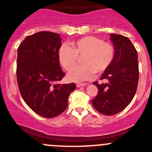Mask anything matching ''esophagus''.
<instances>
[{"label":"esophagus","instance_id":"esophagus-1","mask_svg":"<svg viewBox=\"0 0 152 152\" xmlns=\"http://www.w3.org/2000/svg\"><path fill=\"white\" fill-rule=\"evenodd\" d=\"M85 85H87L86 83H77L76 84V86H77L78 88H79V87H82V86H85Z\"/></svg>","mask_w":152,"mask_h":152}]
</instances>
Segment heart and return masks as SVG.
Returning <instances> with one entry per match:
<instances>
[{"label": "heart", "instance_id": "1", "mask_svg": "<svg viewBox=\"0 0 152 152\" xmlns=\"http://www.w3.org/2000/svg\"><path fill=\"white\" fill-rule=\"evenodd\" d=\"M61 45L58 57L63 68L69 70L77 63L79 57H82V64L72 69L68 73V79L73 82L87 80L95 73H102L113 64L116 57V48L109 42L94 36H86Z\"/></svg>", "mask_w": 152, "mask_h": 152}]
</instances>
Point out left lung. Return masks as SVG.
I'll return each instance as SVG.
<instances>
[{
	"label": "left lung",
	"instance_id": "8db88e82",
	"mask_svg": "<svg viewBox=\"0 0 152 152\" xmlns=\"http://www.w3.org/2000/svg\"><path fill=\"white\" fill-rule=\"evenodd\" d=\"M116 48L113 64L102 76L106 83H94L98 88L92 100L94 108L104 115L110 116L124 110L133 99L139 80V66L137 50L128 37L110 34Z\"/></svg>",
	"mask_w": 152,
	"mask_h": 152
}]
</instances>
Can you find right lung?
<instances>
[{"label":"right lung","instance_id":"add662e5","mask_svg":"<svg viewBox=\"0 0 152 152\" xmlns=\"http://www.w3.org/2000/svg\"><path fill=\"white\" fill-rule=\"evenodd\" d=\"M58 33L42 31L28 35L18 48V85L22 98L39 115L53 118L67 107L75 83H58L65 76L58 51L61 45Z\"/></svg>","mask_w":152,"mask_h":152}]
</instances>
